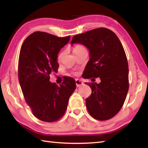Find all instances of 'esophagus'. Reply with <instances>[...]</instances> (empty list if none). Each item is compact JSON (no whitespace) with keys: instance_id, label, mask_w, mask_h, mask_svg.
Segmentation results:
<instances>
[{"instance_id":"esophagus-1","label":"esophagus","mask_w":148,"mask_h":148,"mask_svg":"<svg viewBox=\"0 0 148 148\" xmlns=\"http://www.w3.org/2000/svg\"><path fill=\"white\" fill-rule=\"evenodd\" d=\"M76 84L77 87H79L81 85H83V82H82V81L79 80V79H76Z\"/></svg>"}]
</instances>
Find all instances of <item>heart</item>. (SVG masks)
Instances as JSON below:
<instances>
[{
    "instance_id": "b5f03b06",
    "label": "heart",
    "mask_w": 148,
    "mask_h": 148,
    "mask_svg": "<svg viewBox=\"0 0 148 148\" xmlns=\"http://www.w3.org/2000/svg\"><path fill=\"white\" fill-rule=\"evenodd\" d=\"M84 49H86V48H84V47L83 45L78 44V45H76L74 46L73 52H74V54L76 55V54H77V53H79L81 51H83V50H84ZM64 51H62V52L59 53L58 55V57H57L58 60H61V58H62V56H63V55H64Z\"/></svg>"
}]
</instances>
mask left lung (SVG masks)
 I'll list each match as a JSON object with an SVG mask.
<instances>
[{
  "label": "left lung",
  "instance_id": "left-lung-1",
  "mask_svg": "<svg viewBox=\"0 0 148 148\" xmlns=\"http://www.w3.org/2000/svg\"><path fill=\"white\" fill-rule=\"evenodd\" d=\"M74 43L82 44L90 51L84 77H99L101 81L99 84L85 83L92 91L86 99L88 111L98 120L111 119L120 111L129 88L128 65L123 47L117 36L106 28L74 36L71 45Z\"/></svg>",
  "mask_w": 148,
  "mask_h": 148
}]
</instances>
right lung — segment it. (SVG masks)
<instances>
[{
  "instance_id": "add662e5",
  "label": "right lung",
  "mask_w": 148,
  "mask_h": 148,
  "mask_svg": "<svg viewBox=\"0 0 148 148\" xmlns=\"http://www.w3.org/2000/svg\"><path fill=\"white\" fill-rule=\"evenodd\" d=\"M44 32H35L25 40L18 60V79L25 100L33 114L45 122H54L64 116L69 99L76 90L75 80L64 79L60 86L49 81L57 72L58 54L70 40Z\"/></svg>"
}]
</instances>
